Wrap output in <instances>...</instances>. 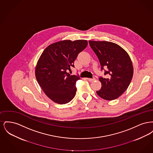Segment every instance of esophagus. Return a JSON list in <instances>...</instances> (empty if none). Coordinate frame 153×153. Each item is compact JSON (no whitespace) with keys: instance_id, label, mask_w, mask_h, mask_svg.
Instances as JSON below:
<instances>
[{"instance_id":"obj_1","label":"esophagus","mask_w":153,"mask_h":153,"mask_svg":"<svg viewBox=\"0 0 153 153\" xmlns=\"http://www.w3.org/2000/svg\"><path fill=\"white\" fill-rule=\"evenodd\" d=\"M89 82H92V81H94L95 80V78H93V79H90V78H87V79Z\"/></svg>"}]
</instances>
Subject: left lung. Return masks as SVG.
Wrapping results in <instances>:
<instances>
[{
	"mask_svg": "<svg viewBox=\"0 0 153 153\" xmlns=\"http://www.w3.org/2000/svg\"><path fill=\"white\" fill-rule=\"evenodd\" d=\"M89 45L99 59L101 69L106 67L105 75L100 77L102 88L97 95L107 100H112L122 95L131 82L134 68L128 54L117 44L108 41H89Z\"/></svg>",
	"mask_w": 153,
	"mask_h": 153,
	"instance_id": "8db88e82",
	"label": "left lung"
}]
</instances>
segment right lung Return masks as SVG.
Wrapping results in <instances>:
<instances>
[{"label": "right lung", "mask_w": 153, "mask_h": 153, "mask_svg": "<svg viewBox=\"0 0 153 153\" xmlns=\"http://www.w3.org/2000/svg\"><path fill=\"white\" fill-rule=\"evenodd\" d=\"M88 41L63 40L49 45L38 59L35 69L37 82L53 102L64 104L76 95V81L80 79L67 70L74 67L78 54L87 46Z\"/></svg>", "instance_id": "1"}]
</instances>
